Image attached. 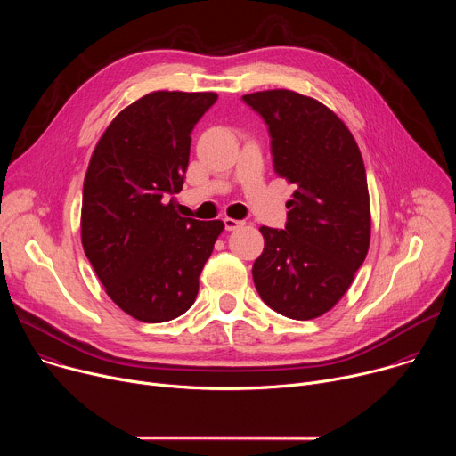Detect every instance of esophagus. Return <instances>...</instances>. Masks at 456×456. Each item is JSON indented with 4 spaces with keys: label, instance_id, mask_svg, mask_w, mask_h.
Here are the masks:
<instances>
[{
    "label": "esophagus",
    "instance_id": "34e87169",
    "mask_svg": "<svg viewBox=\"0 0 456 456\" xmlns=\"http://www.w3.org/2000/svg\"><path fill=\"white\" fill-rule=\"evenodd\" d=\"M224 225H225V229L227 231H236L238 227H241V225H245V222H241V220H234V218H224Z\"/></svg>",
    "mask_w": 456,
    "mask_h": 456
}]
</instances>
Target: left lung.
Returning a JSON list of instances; mask_svg holds the SVG:
<instances>
[{
  "mask_svg": "<svg viewBox=\"0 0 456 456\" xmlns=\"http://www.w3.org/2000/svg\"><path fill=\"white\" fill-rule=\"evenodd\" d=\"M269 126L273 166L296 185L285 229L259 227L265 247L252 265L256 290L273 310L306 321L350 289L370 247V194L359 146L346 124L292 90L241 97Z\"/></svg>",
  "mask_w": 456,
  "mask_h": 456,
  "instance_id": "left-lung-1",
  "label": "left lung"
}]
</instances>
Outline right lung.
I'll use <instances>...</instances> for the list:
<instances>
[{"mask_svg":"<svg viewBox=\"0 0 456 456\" xmlns=\"http://www.w3.org/2000/svg\"><path fill=\"white\" fill-rule=\"evenodd\" d=\"M215 92H151L124 108L99 139L85 176L81 241L111 301L144 322L182 315L222 220L182 218L180 192L191 132Z\"/></svg>","mask_w":456,"mask_h":456,"instance_id":"obj_1","label":"right lung"}]
</instances>
